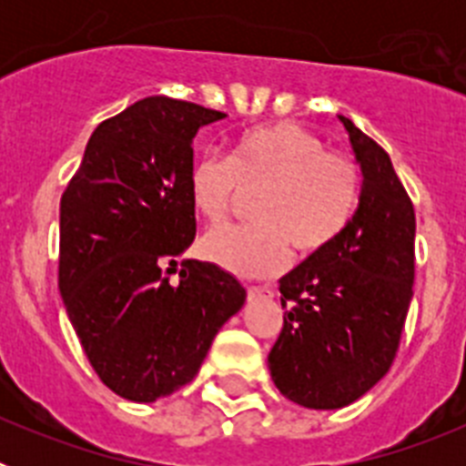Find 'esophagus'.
I'll return each mask as SVG.
<instances>
[{"label":"esophagus","instance_id":"obj_1","mask_svg":"<svg viewBox=\"0 0 466 466\" xmlns=\"http://www.w3.org/2000/svg\"><path fill=\"white\" fill-rule=\"evenodd\" d=\"M273 291L268 287H247V299L257 300V299H270Z\"/></svg>","mask_w":466,"mask_h":466}]
</instances>
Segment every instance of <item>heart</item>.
I'll use <instances>...</instances> for the list:
<instances>
[{"label": "heart", "mask_w": 466, "mask_h": 466, "mask_svg": "<svg viewBox=\"0 0 466 466\" xmlns=\"http://www.w3.org/2000/svg\"><path fill=\"white\" fill-rule=\"evenodd\" d=\"M360 167L343 151L291 121L249 127L228 156H198L188 167V200L200 219L217 224L240 193H252V221L219 226L200 240V254L245 278H270L299 254L322 252L343 233L360 198Z\"/></svg>", "instance_id": "obj_1"}]
</instances>
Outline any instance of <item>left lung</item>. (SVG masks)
I'll list each match as a JSON object with an SVG mask.
<instances>
[{"mask_svg":"<svg viewBox=\"0 0 466 466\" xmlns=\"http://www.w3.org/2000/svg\"><path fill=\"white\" fill-rule=\"evenodd\" d=\"M361 166L360 208L331 245L279 279L275 387L306 409H343L390 371L415 279V209L376 139L339 116Z\"/></svg>","mask_w":466,"mask_h":466,"instance_id":"1","label":"left lung"}]
</instances>
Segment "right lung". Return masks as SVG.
Wrapping results in <instances>:
<instances>
[{
    "label": "right lung",
    "mask_w": 466,
    "mask_h": 466,
    "mask_svg": "<svg viewBox=\"0 0 466 466\" xmlns=\"http://www.w3.org/2000/svg\"><path fill=\"white\" fill-rule=\"evenodd\" d=\"M224 111L144 97L95 127L60 198L57 287L93 371L149 403L196 378L245 287L214 263L175 258L196 238L188 167L198 127Z\"/></svg>",
    "instance_id": "right-lung-1"
}]
</instances>
